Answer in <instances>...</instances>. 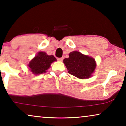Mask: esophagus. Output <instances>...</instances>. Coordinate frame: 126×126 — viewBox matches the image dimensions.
<instances>
[{
    "instance_id": "34e87169",
    "label": "esophagus",
    "mask_w": 126,
    "mask_h": 126,
    "mask_svg": "<svg viewBox=\"0 0 126 126\" xmlns=\"http://www.w3.org/2000/svg\"><path fill=\"white\" fill-rule=\"evenodd\" d=\"M58 60H59V61H62V60H63V57H62V58H58Z\"/></svg>"
}]
</instances>
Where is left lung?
Segmentation results:
<instances>
[{"instance_id":"8db88e82","label":"left lung","mask_w":126,"mask_h":126,"mask_svg":"<svg viewBox=\"0 0 126 126\" xmlns=\"http://www.w3.org/2000/svg\"><path fill=\"white\" fill-rule=\"evenodd\" d=\"M68 73L79 79H87L92 76L95 70V59L79 52L73 51L69 53V58L63 60Z\"/></svg>"}]
</instances>
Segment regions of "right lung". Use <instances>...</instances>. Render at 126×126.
I'll return each instance as SVG.
<instances>
[{
  "label": "right lung",
  "mask_w": 126,
  "mask_h": 126,
  "mask_svg": "<svg viewBox=\"0 0 126 126\" xmlns=\"http://www.w3.org/2000/svg\"><path fill=\"white\" fill-rule=\"evenodd\" d=\"M56 61L53 55H48L44 52H39L37 55L31 60L28 67L32 73L34 75L46 73L52 63Z\"/></svg>",
  "instance_id": "add662e5"
}]
</instances>
